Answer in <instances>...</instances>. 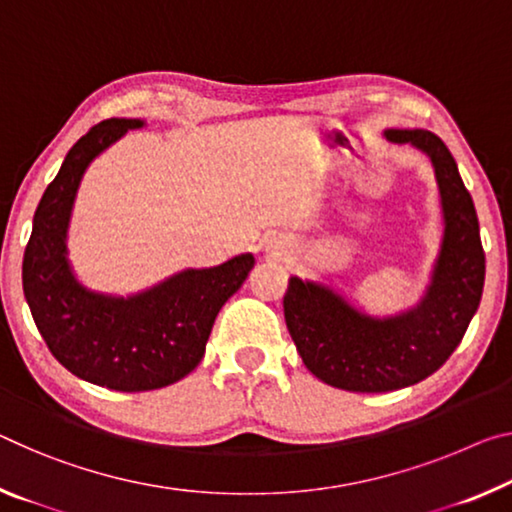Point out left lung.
Returning <instances> with one entry per match:
<instances>
[{
	"instance_id": "1",
	"label": "left lung",
	"mask_w": 512,
	"mask_h": 512,
	"mask_svg": "<svg viewBox=\"0 0 512 512\" xmlns=\"http://www.w3.org/2000/svg\"><path fill=\"white\" fill-rule=\"evenodd\" d=\"M385 136L424 152L440 189L444 234L424 296L405 312L371 316L323 282L291 275L282 300L305 367L346 392H392L431 376L456 351L483 294L481 232L456 159L428 129H385Z\"/></svg>"
}]
</instances>
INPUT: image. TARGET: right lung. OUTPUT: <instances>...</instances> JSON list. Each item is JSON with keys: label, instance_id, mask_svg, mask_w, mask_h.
Returning <instances> with one entry per match:
<instances>
[{"label": "right lung", "instance_id": "obj_1", "mask_svg": "<svg viewBox=\"0 0 512 512\" xmlns=\"http://www.w3.org/2000/svg\"><path fill=\"white\" fill-rule=\"evenodd\" d=\"M139 118H109L72 145L34 214L22 289L47 348L70 373L116 392L173 385L198 367L225 300L246 282L255 257L184 269L132 296L81 285L68 259V227L86 168Z\"/></svg>", "mask_w": 512, "mask_h": 512}]
</instances>
